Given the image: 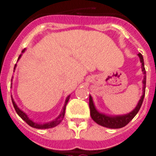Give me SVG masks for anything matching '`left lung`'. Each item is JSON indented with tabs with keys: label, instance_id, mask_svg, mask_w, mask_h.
I'll use <instances>...</instances> for the list:
<instances>
[{
	"label": "left lung",
	"instance_id": "1",
	"mask_svg": "<svg viewBox=\"0 0 156 156\" xmlns=\"http://www.w3.org/2000/svg\"><path fill=\"white\" fill-rule=\"evenodd\" d=\"M138 57L140 59V62L142 64L141 68L143 73V94L140 97V100H138V103L137 104L136 107L129 112V113L123 114V115H109V114L104 113L101 112L96 108L93 99L91 95L89 96V107H90V116L95 122L100 125L101 126L106 127V128L110 129H119L122 128L124 126H126L132 119L136 116V114L138 113L139 109H140L142 104L143 102L144 95H145V89H146V70L144 67V61H143V55L141 53L138 54Z\"/></svg>",
	"mask_w": 156,
	"mask_h": 156
}]
</instances>
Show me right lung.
Listing matches in <instances>:
<instances>
[{"label":"right lung","mask_w":156,"mask_h":156,"mask_svg":"<svg viewBox=\"0 0 156 156\" xmlns=\"http://www.w3.org/2000/svg\"><path fill=\"white\" fill-rule=\"evenodd\" d=\"M25 51H26V48H24V49L22 51V52L23 53V52H25ZM22 55H23V54H21L20 56H19V57H18V61H19V59L21 58ZM16 66H17V64H16L15 66H14V69H15ZM12 80H13V78H12V79H11V85H12ZM69 97H70V95H68V96L66 97V101H65V104H64V106H63V108H62V110H61V113L59 114V116H57L56 118H55L54 120H52V121H49V122L40 123V122H35V121H33L32 120H31V119H30L29 116H28L27 114L26 113V112H23L22 109L19 108L18 105H17V104L15 103V101H14V100L13 99V96L11 95L12 103H13V107H14L16 112L18 113V116H20L21 118L23 119V121H26V122H27V123L29 126H31V127H33V128H35V129H50V128H53V127H55V126H58L59 124L61 123L64 118V116H65V112H66V104H67L69 100Z\"/></svg>","instance_id":"add662e5"}]
</instances>
